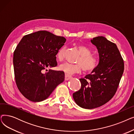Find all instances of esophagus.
<instances>
[{
  "mask_svg": "<svg viewBox=\"0 0 134 134\" xmlns=\"http://www.w3.org/2000/svg\"><path fill=\"white\" fill-rule=\"evenodd\" d=\"M71 78H72V77L70 76V75H67V74H65V80H68L70 79Z\"/></svg>",
  "mask_w": 134,
  "mask_h": 134,
  "instance_id": "34e87169",
  "label": "esophagus"
}]
</instances>
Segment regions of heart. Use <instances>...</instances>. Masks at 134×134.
<instances>
[{"label":"heart","instance_id":"obj_1","mask_svg":"<svg viewBox=\"0 0 134 134\" xmlns=\"http://www.w3.org/2000/svg\"><path fill=\"white\" fill-rule=\"evenodd\" d=\"M77 48L81 55L77 60V64H72L68 62L62 63L59 66L60 71L65 72L67 75H72L75 73H79L82 69L84 72H91L97 67L98 60L97 57L91 55V50L84 45H78ZM66 47L63 46L58 51L56 54L57 59L59 61L63 59Z\"/></svg>","mask_w":134,"mask_h":134}]
</instances>
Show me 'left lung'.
I'll list each match as a JSON object with an SVG mask.
<instances>
[{
  "label": "left lung",
  "mask_w": 134,
  "mask_h": 134,
  "mask_svg": "<svg viewBox=\"0 0 134 134\" xmlns=\"http://www.w3.org/2000/svg\"><path fill=\"white\" fill-rule=\"evenodd\" d=\"M99 54V63L91 74L79 79L81 88L73 94L74 101L85 109L100 107L115 95L124 69L123 58L115 44L105 37L91 39Z\"/></svg>",
  "instance_id": "1"
}]
</instances>
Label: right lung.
Masks as SVG:
<instances>
[{
	"mask_svg": "<svg viewBox=\"0 0 134 134\" xmlns=\"http://www.w3.org/2000/svg\"><path fill=\"white\" fill-rule=\"evenodd\" d=\"M66 41L46 31L26 35L16 46L13 64L17 88L28 100L46 99L65 80V73L47 69L57 65L56 55Z\"/></svg>",
	"mask_w": 134,
	"mask_h": 134,
	"instance_id": "right-lung-1",
	"label": "right lung"
}]
</instances>
